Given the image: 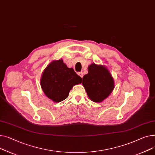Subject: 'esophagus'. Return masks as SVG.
Returning a JSON list of instances; mask_svg holds the SVG:
<instances>
[{
    "mask_svg": "<svg viewBox=\"0 0 155 155\" xmlns=\"http://www.w3.org/2000/svg\"><path fill=\"white\" fill-rule=\"evenodd\" d=\"M78 75L81 78H83V73L82 72H78Z\"/></svg>",
    "mask_w": 155,
    "mask_h": 155,
    "instance_id": "esophagus-1",
    "label": "esophagus"
}]
</instances>
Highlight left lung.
<instances>
[{"label":"left lung","mask_w":155,"mask_h":155,"mask_svg":"<svg viewBox=\"0 0 155 155\" xmlns=\"http://www.w3.org/2000/svg\"><path fill=\"white\" fill-rule=\"evenodd\" d=\"M88 73L83 78V85L89 98L101 103L113 92L114 82L110 72L104 65L92 63L88 66Z\"/></svg>","instance_id":"left-lung-1"}]
</instances>
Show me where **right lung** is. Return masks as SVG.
Segmentation results:
<instances>
[{
  "label": "right lung",
  "mask_w": 155,
  "mask_h": 155,
  "mask_svg": "<svg viewBox=\"0 0 155 155\" xmlns=\"http://www.w3.org/2000/svg\"><path fill=\"white\" fill-rule=\"evenodd\" d=\"M81 83L82 78L61 59L52 61L44 70L41 79L44 93L56 103L66 99L72 87Z\"/></svg>",
  "instance_id": "obj_1"
}]
</instances>
